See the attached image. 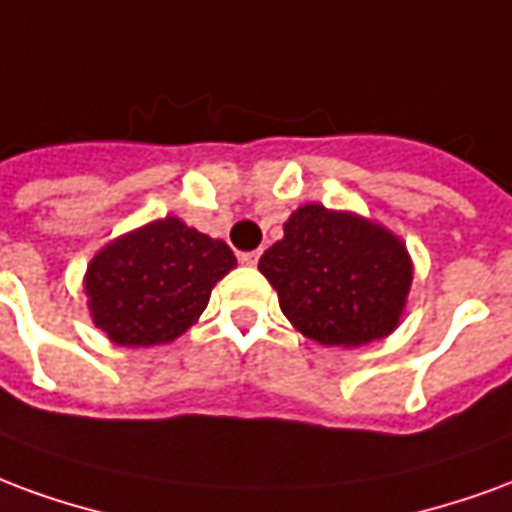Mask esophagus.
Listing matches in <instances>:
<instances>
[{"label":"esophagus","mask_w":512,"mask_h":512,"mask_svg":"<svg viewBox=\"0 0 512 512\" xmlns=\"http://www.w3.org/2000/svg\"><path fill=\"white\" fill-rule=\"evenodd\" d=\"M259 256H261L259 251H248V253H242L240 261L245 264V267H256V264H259Z\"/></svg>","instance_id":"1"}]
</instances>
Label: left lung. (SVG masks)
<instances>
[{"instance_id": "left-lung-1", "label": "left lung", "mask_w": 512, "mask_h": 512, "mask_svg": "<svg viewBox=\"0 0 512 512\" xmlns=\"http://www.w3.org/2000/svg\"><path fill=\"white\" fill-rule=\"evenodd\" d=\"M283 316L322 346H365L401 324L414 264L401 237L349 210L302 204L259 259Z\"/></svg>"}]
</instances>
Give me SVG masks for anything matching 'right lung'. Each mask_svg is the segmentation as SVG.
I'll return each instance as SVG.
<instances>
[{
    "label": "right lung",
    "instance_id": "add662e5",
    "mask_svg": "<svg viewBox=\"0 0 512 512\" xmlns=\"http://www.w3.org/2000/svg\"><path fill=\"white\" fill-rule=\"evenodd\" d=\"M237 267L223 240L177 215L103 245L84 275L89 316L117 346H160L199 322L212 286Z\"/></svg>",
    "mask_w": 512,
    "mask_h": 512
}]
</instances>
